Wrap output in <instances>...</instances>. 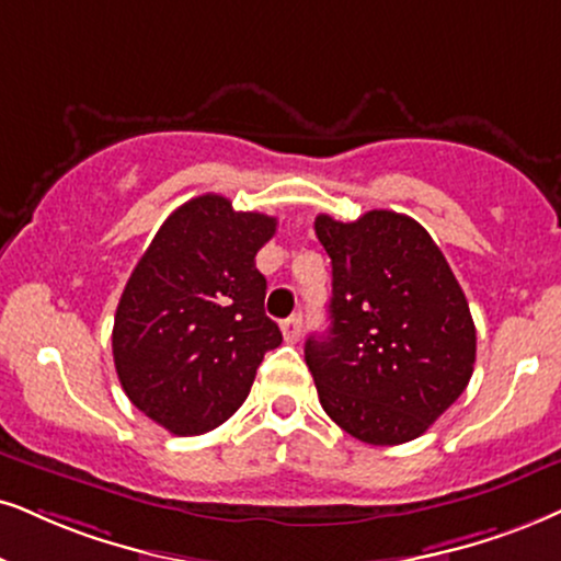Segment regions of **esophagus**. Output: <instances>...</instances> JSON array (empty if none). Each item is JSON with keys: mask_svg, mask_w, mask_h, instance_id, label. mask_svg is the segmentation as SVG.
Returning <instances> with one entry per match:
<instances>
[{"mask_svg": "<svg viewBox=\"0 0 561 561\" xmlns=\"http://www.w3.org/2000/svg\"><path fill=\"white\" fill-rule=\"evenodd\" d=\"M300 329H302V318L300 316H289L282 321V333H285V339L289 344H295L297 339H300Z\"/></svg>", "mask_w": 561, "mask_h": 561, "instance_id": "obj_1", "label": "esophagus"}]
</instances>
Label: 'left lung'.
<instances>
[{
  "instance_id": "8db88e82",
  "label": "left lung",
  "mask_w": 561,
  "mask_h": 561,
  "mask_svg": "<svg viewBox=\"0 0 561 561\" xmlns=\"http://www.w3.org/2000/svg\"><path fill=\"white\" fill-rule=\"evenodd\" d=\"M331 259L329 336L305 342L325 414L367 445L424 435L469 386L477 325L430 232L399 211L316 217Z\"/></svg>"
}]
</instances>
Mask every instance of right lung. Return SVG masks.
<instances>
[{"label": "right lung", "mask_w": 561, "mask_h": 561, "mask_svg": "<svg viewBox=\"0 0 561 561\" xmlns=\"http://www.w3.org/2000/svg\"><path fill=\"white\" fill-rule=\"evenodd\" d=\"M276 217L204 194L170 215L126 282L113 363L129 401L173 435H202L251 393L282 331L264 313L256 253Z\"/></svg>", "instance_id": "obj_1"}]
</instances>
